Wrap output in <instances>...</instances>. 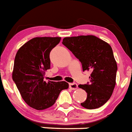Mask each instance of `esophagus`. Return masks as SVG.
Listing matches in <instances>:
<instances>
[{
	"mask_svg": "<svg viewBox=\"0 0 132 132\" xmlns=\"http://www.w3.org/2000/svg\"><path fill=\"white\" fill-rule=\"evenodd\" d=\"M69 88H71V89H72V90H76V89L78 88V84L75 82L70 83V84H69Z\"/></svg>",
	"mask_w": 132,
	"mask_h": 132,
	"instance_id": "obj_1",
	"label": "esophagus"
}]
</instances>
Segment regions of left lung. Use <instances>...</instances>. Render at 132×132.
<instances>
[{
	"label": "left lung",
	"instance_id": "obj_1",
	"mask_svg": "<svg viewBox=\"0 0 132 132\" xmlns=\"http://www.w3.org/2000/svg\"><path fill=\"white\" fill-rule=\"evenodd\" d=\"M62 44L80 61L83 71H91L90 83L80 84L87 93L81 106L95 109L108 102L116 84L117 65L111 46L93 35L65 37Z\"/></svg>",
	"mask_w": 132,
	"mask_h": 132
}]
</instances>
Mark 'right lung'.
<instances>
[{
	"label": "right lung",
	"mask_w": 132,
	"mask_h": 132,
	"mask_svg": "<svg viewBox=\"0 0 132 132\" xmlns=\"http://www.w3.org/2000/svg\"><path fill=\"white\" fill-rule=\"evenodd\" d=\"M61 37H35L24 44L15 57L13 80L28 106L42 110L51 107L62 90L69 87L65 81L46 82L45 71L50 68V53Z\"/></svg>",
	"instance_id": "obj_1"
}]
</instances>
